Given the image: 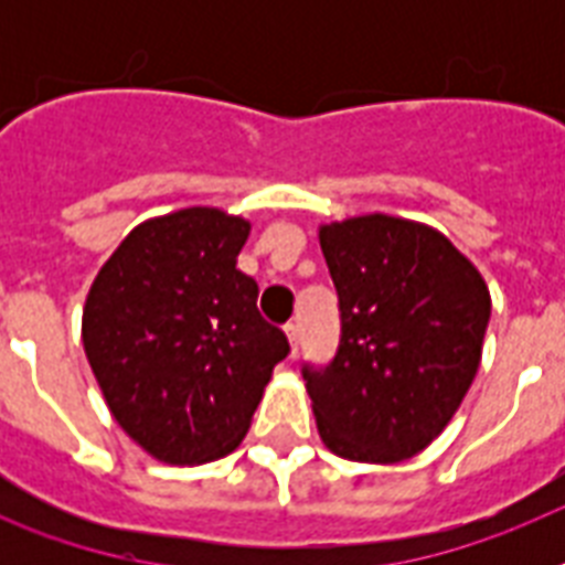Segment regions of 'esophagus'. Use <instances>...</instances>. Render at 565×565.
Segmentation results:
<instances>
[{
	"label": "esophagus",
	"instance_id": "obj_1",
	"mask_svg": "<svg viewBox=\"0 0 565 565\" xmlns=\"http://www.w3.org/2000/svg\"><path fill=\"white\" fill-rule=\"evenodd\" d=\"M284 331H287V340H290V349H292V354H296V352H299V340H301L299 322H287V326H284Z\"/></svg>",
	"mask_w": 565,
	"mask_h": 565
}]
</instances>
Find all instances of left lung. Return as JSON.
<instances>
[{
    "instance_id": "1",
    "label": "left lung",
    "mask_w": 565,
    "mask_h": 565,
    "mask_svg": "<svg viewBox=\"0 0 565 565\" xmlns=\"http://www.w3.org/2000/svg\"><path fill=\"white\" fill-rule=\"evenodd\" d=\"M340 345L301 366L319 437L358 463H395L439 437L472 384L490 290L448 237L370 213L319 228Z\"/></svg>"
}]
</instances>
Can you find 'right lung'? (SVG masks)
Masks as SVG:
<instances>
[{
	"instance_id": "1",
	"label": "right lung",
	"mask_w": 565,
	"mask_h": 565,
	"mask_svg": "<svg viewBox=\"0 0 565 565\" xmlns=\"http://www.w3.org/2000/svg\"><path fill=\"white\" fill-rule=\"evenodd\" d=\"M248 222L184 207L137 225L102 266L84 305V352L114 419L163 463L216 460L243 443L281 328L237 269Z\"/></svg>"
}]
</instances>
